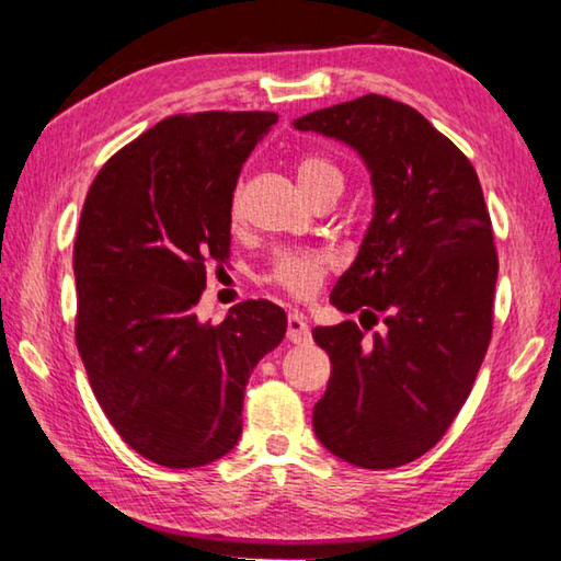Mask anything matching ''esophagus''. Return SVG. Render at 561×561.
Instances as JSON below:
<instances>
[{"label":"esophagus","instance_id":"1","mask_svg":"<svg viewBox=\"0 0 561 561\" xmlns=\"http://www.w3.org/2000/svg\"><path fill=\"white\" fill-rule=\"evenodd\" d=\"M287 339L291 344H309L311 341V329L304 319L301 311H289L287 317Z\"/></svg>","mask_w":561,"mask_h":561}]
</instances>
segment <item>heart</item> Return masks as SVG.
<instances>
[{"instance_id":"1","label":"heart","mask_w":561,"mask_h":561,"mask_svg":"<svg viewBox=\"0 0 561 561\" xmlns=\"http://www.w3.org/2000/svg\"><path fill=\"white\" fill-rule=\"evenodd\" d=\"M299 183L304 193L311 195L314 190L329 183H344L341 170L331 163L329 158L309 153L299 160L297 165ZM237 210V207H234ZM331 270V257L321 250H279L274 254L267 270V279L274 287L284 289L291 297L307 299L319 289L324 274Z\"/></svg>"}]
</instances>
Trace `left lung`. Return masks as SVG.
I'll use <instances>...</instances> for the list:
<instances>
[{"mask_svg": "<svg viewBox=\"0 0 561 561\" xmlns=\"http://www.w3.org/2000/svg\"><path fill=\"white\" fill-rule=\"evenodd\" d=\"M297 130L354 148L371 173L374 217L331 304L382 317L317 327L331 358L314 433L356 468L391 470L428 453L468 401L492 336L497 252L478 173L428 118L368 93L307 113Z\"/></svg>", "mask_w": 561, "mask_h": 561, "instance_id": "left-lung-1", "label": "left lung"}]
</instances>
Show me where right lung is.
<instances>
[{"label":"right lung","mask_w":561,"mask_h":561,"mask_svg":"<svg viewBox=\"0 0 561 561\" xmlns=\"http://www.w3.org/2000/svg\"><path fill=\"white\" fill-rule=\"evenodd\" d=\"M277 118L170 116L121 148L83 203L76 346L113 428L163 468H201L234 448L250 374L287 334L267 299L237 304L220 327L195 314L205 264L230 254L237 178Z\"/></svg>","instance_id":"obj_1"}]
</instances>
